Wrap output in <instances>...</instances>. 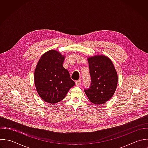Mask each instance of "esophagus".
Wrapping results in <instances>:
<instances>
[{"instance_id": "1", "label": "esophagus", "mask_w": 148, "mask_h": 148, "mask_svg": "<svg viewBox=\"0 0 148 148\" xmlns=\"http://www.w3.org/2000/svg\"><path fill=\"white\" fill-rule=\"evenodd\" d=\"M81 84V80L79 79V80H78L77 81H75V85L76 86H79Z\"/></svg>"}]
</instances>
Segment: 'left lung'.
Masks as SVG:
<instances>
[{"instance_id": "obj_1", "label": "left lung", "mask_w": 148, "mask_h": 148, "mask_svg": "<svg viewBox=\"0 0 148 148\" xmlns=\"http://www.w3.org/2000/svg\"><path fill=\"white\" fill-rule=\"evenodd\" d=\"M91 82L84 90L88 99L93 104H103L114 95L118 84V74L113 63L104 55L88 59Z\"/></svg>"}]
</instances>
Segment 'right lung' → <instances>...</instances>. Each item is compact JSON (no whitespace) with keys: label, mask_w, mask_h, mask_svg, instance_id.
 Instances as JSON below:
<instances>
[{"label":"right lung","mask_w":148,"mask_h":148,"mask_svg":"<svg viewBox=\"0 0 148 148\" xmlns=\"http://www.w3.org/2000/svg\"><path fill=\"white\" fill-rule=\"evenodd\" d=\"M64 56L50 50L39 59L34 70V84L38 94L45 102L55 104L62 101L75 82L63 66Z\"/></svg>","instance_id":"add662e5"}]
</instances>
